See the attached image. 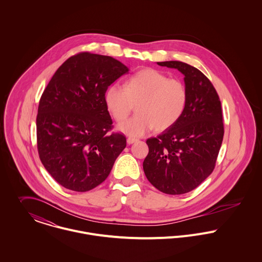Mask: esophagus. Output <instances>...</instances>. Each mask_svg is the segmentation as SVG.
<instances>
[{
    "label": "esophagus",
    "instance_id": "obj_1",
    "mask_svg": "<svg viewBox=\"0 0 262 262\" xmlns=\"http://www.w3.org/2000/svg\"><path fill=\"white\" fill-rule=\"evenodd\" d=\"M137 142H138V140H137V139H134V138H127V140H126V143H127L128 145H132V144L137 143Z\"/></svg>",
    "mask_w": 262,
    "mask_h": 262
}]
</instances>
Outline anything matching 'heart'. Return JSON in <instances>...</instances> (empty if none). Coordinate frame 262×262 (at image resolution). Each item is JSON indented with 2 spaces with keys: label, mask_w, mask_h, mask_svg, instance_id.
Listing matches in <instances>:
<instances>
[{
  "label": "heart",
  "mask_w": 262,
  "mask_h": 262,
  "mask_svg": "<svg viewBox=\"0 0 262 262\" xmlns=\"http://www.w3.org/2000/svg\"><path fill=\"white\" fill-rule=\"evenodd\" d=\"M186 90L182 82L168 79L155 69H144L128 77L123 87L109 86L105 104L113 118L121 122L137 104L134 117L118 126L127 136L141 137L152 130L163 132L174 125L186 104Z\"/></svg>",
  "instance_id": "obj_1"
}]
</instances>
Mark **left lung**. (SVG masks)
<instances>
[{"label":"left lung","instance_id":"1","mask_svg":"<svg viewBox=\"0 0 262 262\" xmlns=\"http://www.w3.org/2000/svg\"><path fill=\"white\" fill-rule=\"evenodd\" d=\"M184 76L186 104L177 122L147 140L144 172L153 186L167 194L196 188L212 172L224 137L221 101L209 79L182 61H158Z\"/></svg>","mask_w":262,"mask_h":262}]
</instances>
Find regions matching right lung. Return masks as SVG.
<instances>
[{
  "instance_id": "obj_1",
  "label": "right lung",
  "mask_w": 262,
  "mask_h": 262,
  "mask_svg": "<svg viewBox=\"0 0 262 262\" xmlns=\"http://www.w3.org/2000/svg\"><path fill=\"white\" fill-rule=\"evenodd\" d=\"M128 71L111 56L81 53L57 69L43 91L36 118L38 154L64 188L85 192L101 184L125 148L123 135L107 134L112 120L105 92Z\"/></svg>"
}]
</instances>
